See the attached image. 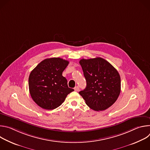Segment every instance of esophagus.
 Here are the masks:
<instances>
[{"label": "esophagus", "mask_w": 150, "mask_h": 150, "mask_svg": "<svg viewBox=\"0 0 150 150\" xmlns=\"http://www.w3.org/2000/svg\"><path fill=\"white\" fill-rule=\"evenodd\" d=\"M74 90H75V91H79V87H78V86H76V87H75V88H74Z\"/></svg>", "instance_id": "esophagus-1"}]
</instances>
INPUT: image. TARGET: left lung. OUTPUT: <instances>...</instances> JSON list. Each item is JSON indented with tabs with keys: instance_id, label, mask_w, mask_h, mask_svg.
Segmentation results:
<instances>
[{
	"instance_id": "obj_1",
	"label": "left lung",
	"mask_w": 150,
	"mask_h": 150,
	"mask_svg": "<svg viewBox=\"0 0 150 150\" xmlns=\"http://www.w3.org/2000/svg\"><path fill=\"white\" fill-rule=\"evenodd\" d=\"M79 63L87 87L79 94L95 111H103L117 100L121 88L120 77L111 64L101 57L81 59Z\"/></svg>"
}]
</instances>
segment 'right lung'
Instances as JSON below:
<instances>
[{"label":"right lung","mask_w":150,"mask_h":150,"mask_svg":"<svg viewBox=\"0 0 150 150\" xmlns=\"http://www.w3.org/2000/svg\"><path fill=\"white\" fill-rule=\"evenodd\" d=\"M68 64V60L60 57L46 59L31 72L28 78L30 93L40 108L54 109L74 91L68 87L67 79L62 76Z\"/></svg>","instance_id":"right-lung-1"}]
</instances>
